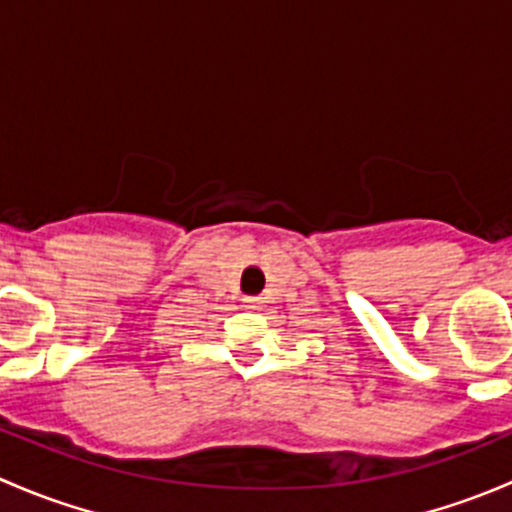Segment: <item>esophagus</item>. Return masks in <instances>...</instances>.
<instances>
[{
	"label": "esophagus",
	"mask_w": 512,
	"mask_h": 512,
	"mask_svg": "<svg viewBox=\"0 0 512 512\" xmlns=\"http://www.w3.org/2000/svg\"><path fill=\"white\" fill-rule=\"evenodd\" d=\"M247 307H260V297H245Z\"/></svg>",
	"instance_id": "obj_1"
}]
</instances>
